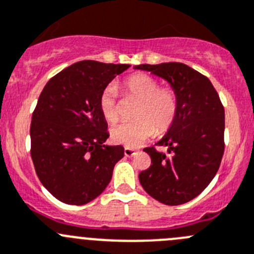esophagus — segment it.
I'll list each match as a JSON object with an SVG mask.
<instances>
[{
    "instance_id": "esophagus-1",
    "label": "esophagus",
    "mask_w": 254,
    "mask_h": 254,
    "mask_svg": "<svg viewBox=\"0 0 254 254\" xmlns=\"http://www.w3.org/2000/svg\"><path fill=\"white\" fill-rule=\"evenodd\" d=\"M124 155H125V156H127V157L134 156V155H135V150L134 149H130V147H125V149H124Z\"/></svg>"
}]
</instances>
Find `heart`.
<instances>
[{
  "instance_id": "b5f03b06",
  "label": "heart",
  "mask_w": 254,
  "mask_h": 254,
  "mask_svg": "<svg viewBox=\"0 0 254 254\" xmlns=\"http://www.w3.org/2000/svg\"><path fill=\"white\" fill-rule=\"evenodd\" d=\"M125 97L139 100L131 123L115 125L110 131L112 140L127 147H137L151 139L155 132H166L174 124L179 112V97L174 88L159 85V82L146 73H134L120 84ZM99 110L109 124L118 120L117 93L109 85L99 97Z\"/></svg>"
}]
</instances>
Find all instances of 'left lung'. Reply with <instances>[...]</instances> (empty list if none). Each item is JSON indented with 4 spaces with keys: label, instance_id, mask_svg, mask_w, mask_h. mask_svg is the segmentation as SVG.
<instances>
[{
    "label": "left lung",
    "instance_id": "left-lung-1",
    "mask_svg": "<svg viewBox=\"0 0 254 254\" xmlns=\"http://www.w3.org/2000/svg\"><path fill=\"white\" fill-rule=\"evenodd\" d=\"M135 69L164 78L176 90L179 112L157 146L145 147L151 165L139 174V181L152 198L169 206L193 200L208 186L225 151V108L206 75L177 62L140 64Z\"/></svg>",
    "mask_w": 254,
    "mask_h": 254
}]
</instances>
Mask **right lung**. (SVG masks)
<instances>
[{"instance_id": "right-lung-1", "label": "right lung", "mask_w": 254, "mask_h": 254, "mask_svg": "<svg viewBox=\"0 0 254 254\" xmlns=\"http://www.w3.org/2000/svg\"><path fill=\"white\" fill-rule=\"evenodd\" d=\"M80 61L52 77L32 114L31 157L39 181L68 205H84L100 195L124 156L109 146L108 124L99 110L107 85L129 68Z\"/></svg>"}]
</instances>
